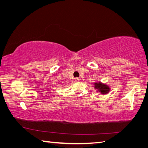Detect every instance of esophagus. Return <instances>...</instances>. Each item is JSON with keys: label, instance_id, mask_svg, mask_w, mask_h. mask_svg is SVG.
Wrapping results in <instances>:
<instances>
[{"label": "esophagus", "instance_id": "obj_1", "mask_svg": "<svg viewBox=\"0 0 148 148\" xmlns=\"http://www.w3.org/2000/svg\"><path fill=\"white\" fill-rule=\"evenodd\" d=\"M75 80L76 82H79V81H80V78H77H77H75Z\"/></svg>", "mask_w": 148, "mask_h": 148}]
</instances>
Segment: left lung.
Instances as JSON below:
<instances>
[{"instance_id":"obj_1","label":"left lung","mask_w":148,"mask_h":148,"mask_svg":"<svg viewBox=\"0 0 148 148\" xmlns=\"http://www.w3.org/2000/svg\"><path fill=\"white\" fill-rule=\"evenodd\" d=\"M95 88L96 89H98L99 92H101V94H107L109 92L110 88L107 86V85L105 84H102L101 83H95Z\"/></svg>"}]
</instances>
